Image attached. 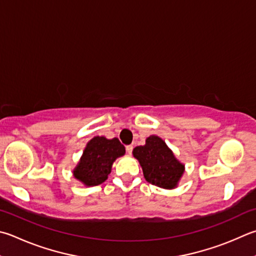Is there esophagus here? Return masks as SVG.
<instances>
[{
	"label": "esophagus",
	"mask_w": 256,
	"mask_h": 256,
	"mask_svg": "<svg viewBox=\"0 0 256 256\" xmlns=\"http://www.w3.org/2000/svg\"><path fill=\"white\" fill-rule=\"evenodd\" d=\"M125 148H126L128 154H132V151H133V146H128Z\"/></svg>",
	"instance_id": "1"
}]
</instances>
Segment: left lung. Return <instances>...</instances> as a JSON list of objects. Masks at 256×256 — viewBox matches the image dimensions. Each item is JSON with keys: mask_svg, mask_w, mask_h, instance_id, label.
I'll return each mask as SVG.
<instances>
[{"mask_svg": "<svg viewBox=\"0 0 256 256\" xmlns=\"http://www.w3.org/2000/svg\"><path fill=\"white\" fill-rule=\"evenodd\" d=\"M133 156L140 162L144 178L164 189H174L184 172V164L158 136L146 138V144L133 148Z\"/></svg>", "mask_w": 256, "mask_h": 256, "instance_id": "1", "label": "left lung"}]
</instances>
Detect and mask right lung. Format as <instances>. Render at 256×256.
Returning <instances> with one entry per match:
<instances>
[{
	"mask_svg": "<svg viewBox=\"0 0 256 256\" xmlns=\"http://www.w3.org/2000/svg\"><path fill=\"white\" fill-rule=\"evenodd\" d=\"M124 154L125 148L118 138L94 136L86 144L72 174L86 187L98 186L108 178L114 161Z\"/></svg>",
	"mask_w": 256,
	"mask_h": 256,
	"instance_id": "add662e5",
	"label": "right lung"
}]
</instances>
